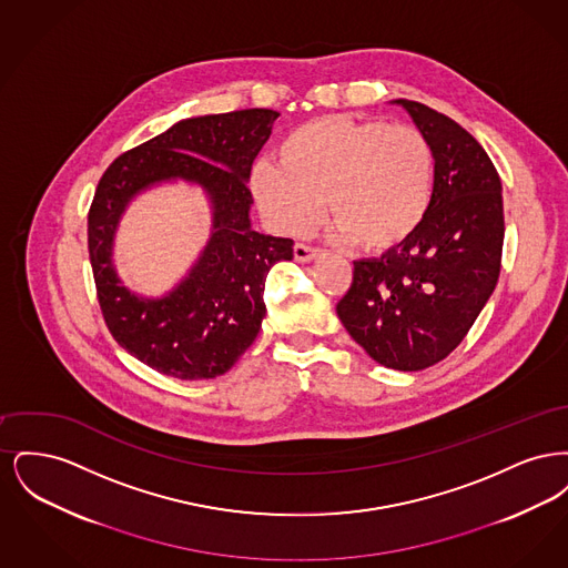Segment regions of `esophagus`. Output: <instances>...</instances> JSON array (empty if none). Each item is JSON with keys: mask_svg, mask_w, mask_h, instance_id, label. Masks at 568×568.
<instances>
[{"mask_svg": "<svg viewBox=\"0 0 568 568\" xmlns=\"http://www.w3.org/2000/svg\"><path fill=\"white\" fill-rule=\"evenodd\" d=\"M322 255V248H315V246H308V244H300L297 243L294 246V257H296V262H313L315 257H320Z\"/></svg>", "mask_w": 568, "mask_h": 568, "instance_id": "1", "label": "esophagus"}]
</instances>
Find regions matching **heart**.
<instances>
[{
	"label": "heart",
	"mask_w": 568,
	"mask_h": 568,
	"mask_svg": "<svg viewBox=\"0 0 568 568\" xmlns=\"http://www.w3.org/2000/svg\"><path fill=\"white\" fill-rule=\"evenodd\" d=\"M276 165L257 163L248 187L278 234L306 236L324 219L368 253L408 243L433 209L434 153L415 125L313 119L276 146Z\"/></svg>",
	"instance_id": "obj_1"
}]
</instances>
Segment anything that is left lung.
<instances>
[{
	"instance_id": "8db88e82",
	"label": "left lung",
	"mask_w": 568,
	"mask_h": 568,
	"mask_svg": "<svg viewBox=\"0 0 568 568\" xmlns=\"http://www.w3.org/2000/svg\"><path fill=\"white\" fill-rule=\"evenodd\" d=\"M394 104L433 146V209L408 243L353 262L336 313L381 366L413 373L454 352L486 306L500 274L505 215L500 176L484 146L426 104Z\"/></svg>"
}]
</instances>
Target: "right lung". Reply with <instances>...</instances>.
Segmentation results:
<instances>
[{"mask_svg":"<svg viewBox=\"0 0 568 568\" xmlns=\"http://www.w3.org/2000/svg\"><path fill=\"white\" fill-rule=\"evenodd\" d=\"M278 112L236 110L193 116L119 155L98 183L87 236L104 322L135 359L168 377L225 375L260 334L272 266L294 257L292 239L251 227L246 181ZM183 178L212 200L214 232L191 274L162 298L130 293L115 276L111 244L120 215L140 190Z\"/></svg>","mask_w":568,"mask_h":568,"instance_id":"obj_1","label":"right lung"}]
</instances>
